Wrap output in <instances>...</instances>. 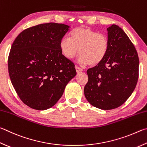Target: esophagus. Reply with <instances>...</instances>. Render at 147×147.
<instances>
[{
    "label": "esophagus",
    "instance_id": "obj_1",
    "mask_svg": "<svg viewBox=\"0 0 147 147\" xmlns=\"http://www.w3.org/2000/svg\"><path fill=\"white\" fill-rule=\"evenodd\" d=\"M75 69H76L77 73H80V72H82L83 71V69L82 68L79 67H78V66H75Z\"/></svg>",
    "mask_w": 147,
    "mask_h": 147
}]
</instances>
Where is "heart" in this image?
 Masks as SVG:
<instances>
[{"instance_id": "obj_1", "label": "heart", "mask_w": 147, "mask_h": 147, "mask_svg": "<svg viewBox=\"0 0 147 147\" xmlns=\"http://www.w3.org/2000/svg\"><path fill=\"white\" fill-rule=\"evenodd\" d=\"M69 37H63L60 43L61 51L68 59H73L80 50V63L96 65L107 55L109 40L105 34L89 28L78 27L71 31Z\"/></svg>"}]
</instances>
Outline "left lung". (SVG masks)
Listing matches in <instances>:
<instances>
[{
    "instance_id": "8db88e82",
    "label": "left lung",
    "mask_w": 147,
    "mask_h": 147,
    "mask_svg": "<svg viewBox=\"0 0 147 147\" xmlns=\"http://www.w3.org/2000/svg\"><path fill=\"white\" fill-rule=\"evenodd\" d=\"M109 48L102 62L87 71L84 87L87 100L95 107L111 110L127 100L136 86L139 76L137 51L118 26L107 29Z\"/></svg>"
}]
</instances>
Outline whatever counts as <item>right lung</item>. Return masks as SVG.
I'll use <instances>...</instances> for the list:
<instances>
[{
    "instance_id": "obj_1",
    "label": "right lung",
    "mask_w": 147,
    "mask_h": 147,
    "mask_svg": "<svg viewBox=\"0 0 147 147\" xmlns=\"http://www.w3.org/2000/svg\"><path fill=\"white\" fill-rule=\"evenodd\" d=\"M63 24H42L24 30L13 42L8 57L11 82L23 103L46 110L60 100L76 74L74 64L60 50L69 30Z\"/></svg>"
}]
</instances>
